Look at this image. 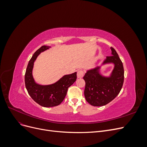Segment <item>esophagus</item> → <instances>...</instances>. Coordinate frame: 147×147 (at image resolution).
<instances>
[{"mask_svg": "<svg viewBox=\"0 0 147 147\" xmlns=\"http://www.w3.org/2000/svg\"><path fill=\"white\" fill-rule=\"evenodd\" d=\"M84 71L82 70H79L77 72V77L78 78H82L84 76Z\"/></svg>", "mask_w": 147, "mask_h": 147, "instance_id": "1", "label": "esophagus"}]
</instances>
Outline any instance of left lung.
<instances>
[{
  "mask_svg": "<svg viewBox=\"0 0 147 147\" xmlns=\"http://www.w3.org/2000/svg\"><path fill=\"white\" fill-rule=\"evenodd\" d=\"M112 56H107L102 65L112 63L114 68L109 77L100 73V67L87 70L83 77L86 83L84 94L86 101L92 106H104L113 100L121 91L124 82L122 62L115 49L111 47Z\"/></svg>",
  "mask_w": 147,
  "mask_h": 147,
  "instance_id": "1",
  "label": "left lung"
}]
</instances>
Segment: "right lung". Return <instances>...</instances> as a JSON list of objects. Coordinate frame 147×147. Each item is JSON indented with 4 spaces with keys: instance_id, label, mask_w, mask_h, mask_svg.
<instances>
[{
    "instance_id": "obj_1",
    "label": "right lung",
    "mask_w": 147,
    "mask_h": 147,
    "mask_svg": "<svg viewBox=\"0 0 147 147\" xmlns=\"http://www.w3.org/2000/svg\"><path fill=\"white\" fill-rule=\"evenodd\" d=\"M50 47L44 45L34 53L25 73V85L29 94L38 104L44 107H51L59 105L64 99L68 88L76 81L77 72L65 75L56 83L41 85L35 82L32 76V69L35 61L40 53L48 50Z\"/></svg>"
}]
</instances>
